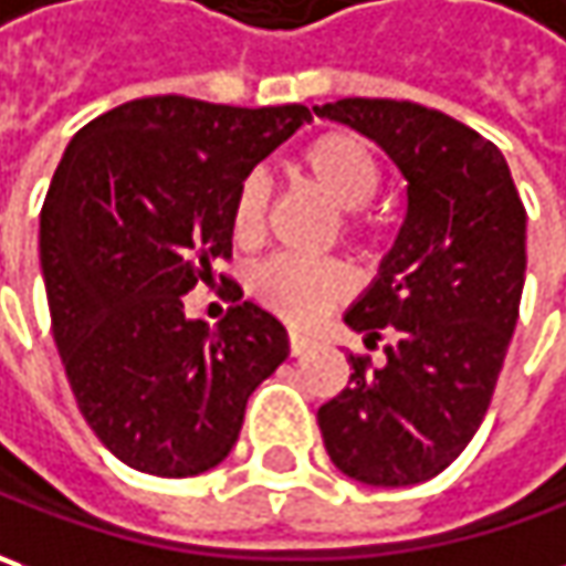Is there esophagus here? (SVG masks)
I'll use <instances>...</instances> for the list:
<instances>
[{
    "label": "esophagus",
    "instance_id": "1",
    "mask_svg": "<svg viewBox=\"0 0 566 566\" xmlns=\"http://www.w3.org/2000/svg\"><path fill=\"white\" fill-rule=\"evenodd\" d=\"M287 348H291V355H294V357L307 355L310 348H313V338L301 335L297 329H291V332H287Z\"/></svg>",
    "mask_w": 566,
    "mask_h": 566
}]
</instances>
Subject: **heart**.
I'll return each mask as SVG.
<instances>
[{
  "mask_svg": "<svg viewBox=\"0 0 566 566\" xmlns=\"http://www.w3.org/2000/svg\"><path fill=\"white\" fill-rule=\"evenodd\" d=\"M294 170L313 184L335 209H342V231L352 237L370 234L364 206L380 189V160L374 148L355 133H323L297 151ZM269 184L262 174H247L231 199V240L237 247H256L265 234ZM352 269L342 259L275 256L250 275V294L262 307L291 323H310L323 310L352 294Z\"/></svg>",
  "mask_w": 566,
  "mask_h": 566,
  "instance_id": "1",
  "label": "heart"
}]
</instances>
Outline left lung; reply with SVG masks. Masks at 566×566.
<instances>
[{"mask_svg":"<svg viewBox=\"0 0 566 566\" xmlns=\"http://www.w3.org/2000/svg\"><path fill=\"white\" fill-rule=\"evenodd\" d=\"M374 138L408 180L406 221L377 282L345 313L386 360L348 355V386L316 411L348 479L406 488L440 475L491 406L526 282V209L494 142L411 101L313 107Z\"/></svg>","mask_w":566,"mask_h":566,"instance_id":"8db88e82","label":"left lung"}]
</instances>
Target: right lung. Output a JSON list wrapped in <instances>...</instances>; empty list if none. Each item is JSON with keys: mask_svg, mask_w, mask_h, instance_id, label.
Wrapping results in <instances>:
<instances>
[{"mask_svg": "<svg viewBox=\"0 0 566 566\" xmlns=\"http://www.w3.org/2000/svg\"><path fill=\"white\" fill-rule=\"evenodd\" d=\"M304 123L301 104L160 94L101 113L69 142L40 211L53 338L85 421L129 469H214L247 399L287 357L282 323L237 284L214 329L186 319L184 294L231 259L237 184Z\"/></svg>", "mask_w": 566, "mask_h": 566, "instance_id": "obj_1", "label": "right lung"}]
</instances>
